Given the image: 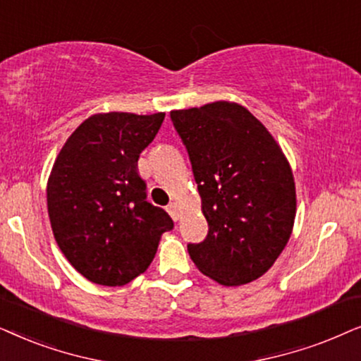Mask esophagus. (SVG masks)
<instances>
[{"instance_id": "esophagus-1", "label": "esophagus", "mask_w": 361, "mask_h": 361, "mask_svg": "<svg viewBox=\"0 0 361 361\" xmlns=\"http://www.w3.org/2000/svg\"><path fill=\"white\" fill-rule=\"evenodd\" d=\"M166 211H168V213H170V216L175 221L180 219V211H178V203H176V201H171V203L166 206Z\"/></svg>"}]
</instances>
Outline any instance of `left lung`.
I'll list each match as a JSON object with an SVG mask.
<instances>
[{
    "label": "left lung",
    "mask_w": 361,
    "mask_h": 361,
    "mask_svg": "<svg viewBox=\"0 0 361 361\" xmlns=\"http://www.w3.org/2000/svg\"><path fill=\"white\" fill-rule=\"evenodd\" d=\"M209 231L191 261L223 286L256 281L289 241L295 183L281 147L247 109L231 102L173 110Z\"/></svg>",
    "instance_id": "obj_1"
}]
</instances>
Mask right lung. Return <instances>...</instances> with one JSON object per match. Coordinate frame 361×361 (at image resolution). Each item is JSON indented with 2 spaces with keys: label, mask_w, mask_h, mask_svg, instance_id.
Masks as SVG:
<instances>
[{
  "label": "right lung",
  "mask_w": 361,
  "mask_h": 361,
  "mask_svg": "<svg viewBox=\"0 0 361 361\" xmlns=\"http://www.w3.org/2000/svg\"><path fill=\"white\" fill-rule=\"evenodd\" d=\"M165 114H99L67 138L47 181L57 246L77 272L100 286H125L147 271L160 236L173 229L165 209L147 201L140 153Z\"/></svg>",
  "instance_id": "1"
}]
</instances>
